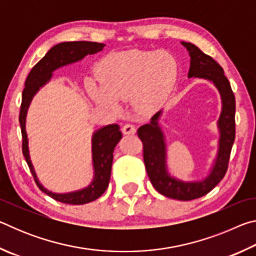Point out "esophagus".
<instances>
[{
  "mask_svg": "<svg viewBox=\"0 0 256 256\" xmlns=\"http://www.w3.org/2000/svg\"><path fill=\"white\" fill-rule=\"evenodd\" d=\"M122 132L124 134H134L136 132V128L132 124H124L122 128Z\"/></svg>",
  "mask_w": 256,
  "mask_h": 256,
  "instance_id": "esophagus-1",
  "label": "esophagus"
}]
</instances>
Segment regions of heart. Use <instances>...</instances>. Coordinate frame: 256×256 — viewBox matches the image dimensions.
Wrapping results in <instances>:
<instances>
[{
	"label": "heart",
	"instance_id": "obj_1",
	"mask_svg": "<svg viewBox=\"0 0 256 256\" xmlns=\"http://www.w3.org/2000/svg\"><path fill=\"white\" fill-rule=\"evenodd\" d=\"M100 81L86 84L94 102L118 110L120 100L130 99L136 112H154L170 94L177 78V63L164 52L125 50L107 55L98 66Z\"/></svg>",
	"mask_w": 256,
	"mask_h": 256
}]
</instances>
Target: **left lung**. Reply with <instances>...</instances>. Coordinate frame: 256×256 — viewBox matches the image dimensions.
Listing matches in <instances>:
<instances>
[{
  "label": "left lung",
  "mask_w": 256,
  "mask_h": 256,
  "mask_svg": "<svg viewBox=\"0 0 256 256\" xmlns=\"http://www.w3.org/2000/svg\"><path fill=\"white\" fill-rule=\"evenodd\" d=\"M188 50L190 62L188 78H198L212 82L222 97V112L218 120V151L209 175L202 180L184 182L170 176L167 170L166 141L159 118L162 112L151 118L150 123L138 130V136L144 144V160L151 184L162 196L180 201H190L206 196L224 178L228 168L229 157L235 141V96L222 68L211 56L190 42H182Z\"/></svg>",
  "instance_id": "left-lung-1"
}]
</instances>
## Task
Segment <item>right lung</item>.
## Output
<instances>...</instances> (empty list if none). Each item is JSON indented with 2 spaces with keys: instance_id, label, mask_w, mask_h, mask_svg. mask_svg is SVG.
Here are the masks:
<instances>
[{
  "instance_id": "obj_1",
  "label": "right lung",
  "mask_w": 256,
  "mask_h": 256,
  "mask_svg": "<svg viewBox=\"0 0 256 256\" xmlns=\"http://www.w3.org/2000/svg\"><path fill=\"white\" fill-rule=\"evenodd\" d=\"M104 47H105V44L94 42H64L53 46L47 52L44 58L32 68L26 79L24 89L22 92L19 122L21 133H22V154L26 162H27L34 182L42 192L46 193L54 200L66 203V204H86V203L94 201L105 192L110 184L112 157H114L112 152H114L116 144L122 138V132L120 131V126L118 124L106 125L92 134L94 180L92 183L86 188L74 190V192L53 193L40 183L32 160H30L28 136L26 132V116H27L28 108L34 96L42 86H44L52 79L55 70L68 66V64L79 62L86 55L96 54L102 50Z\"/></svg>"
}]
</instances>
